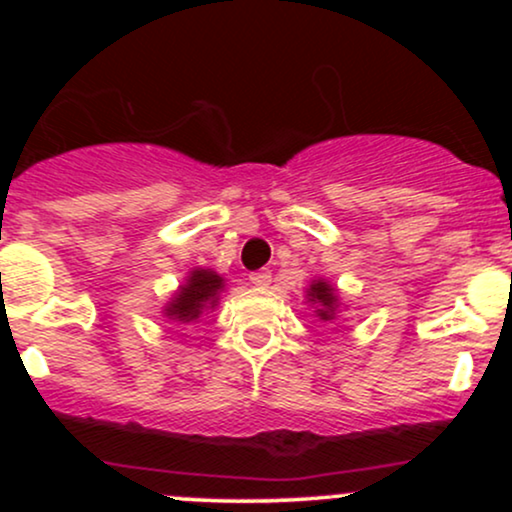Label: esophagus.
<instances>
[{"label":"esophagus","instance_id":"obj_1","mask_svg":"<svg viewBox=\"0 0 512 512\" xmlns=\"http://www.w3.org/2000/svg\"><path fill=\"white\" fill-rule=\"evenodd\" d=\"M250 281L255 286H269V284H272V272H269V269H260V272H252L250 274Z\"/></svg>","mask_w":512,"mask_h":512}]
</instances>
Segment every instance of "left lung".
I'll return each mask as SVG.
<instances>
[{"instance_id":"left-lung-1","label":"left lung","mask_w":512,"mask_h":512,"mask_svg":"<svg viewBox=\"0 0 512 512\" xmlns=\"http://www.w3.org/2000/svg\"><path fill=\"white\" fill-rule=\"evenodd\" d=\"M308 303L315 305V313L320 320H334L337 317L339 298L332 284H327L325 279H315L308 289Z\"/></svg>"}]
</instances>
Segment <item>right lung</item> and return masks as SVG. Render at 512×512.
I'll use <instances>...</instances> for the list:
<instances>
[{
	"mask_svg": "<svg viewBox=\"0 0 512 512\" xmlns=\"http://www.w3.org/2000/svg\"><path fill=\"white\" fill-rule=\"evenodd\" d=\"M223 291V276L211 269H192L185 284L175 291L166 305L168 320L180 322V325H190L199 320L204 310L214 308L219 303V293Z\"/></svg>",
	"mask_w": 512,
	"mask_h": 512,
	"instance_id": "1",
	"label": "right lung"
}]
</instances>
